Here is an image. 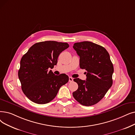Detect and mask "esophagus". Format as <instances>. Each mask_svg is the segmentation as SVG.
Returning a JSON list of instances; mask_svg holds the SVG:
<instances>
[{
	"label": "esophagus",
	"instance_id": "34e87169",
	"mask_svg": "<svg viewBox=\"0 0 135 135\" xmlns=\"http://www.w3.org/2000/svg\"><path fill=\"white\" fill-rule=\"evenodd\" d=\"M73 81V78H72V77H69V82H72Z\"/></svg>",
	"mask_w": 135,
	"mask_h": 135
}]
</instances>
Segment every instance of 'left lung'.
Instances as JSON below:
<instances>
[{"label":"left lung","instance_id":"8db88e82","mask_svg":"<svg viewBox=\"0 0 135 135\" xmlns=\"http://www.w3.org/2000/svg\"><path fill=\"white\" fill-rule=\"evenodd\" d=\"M80 57L79 66L87 72L86 80L74 79L78 85L73 93L74 99L84 106L100 101L113 84V64L103 47L89 41L75 43L73 46Z\"/></svg>","mask_w":135,"mask_h":135}]
</instances>
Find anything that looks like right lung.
<instances>
[{
	"label": "right lung",
	"mask_w": 135,
	"mask_h": 135,
	"mask_svg": "<svg viewBox=\"0 0 135 135\" xmlns=\"http://www.w3.org/2000/svg\"><path fill=\"white\" fill-rule=\"evenodd\" d=\"M68 47L67 43L54 41L37 42L22 57L18 77L23 93L31 101L38 104L50 102L68 81L66 74L56 75L49 71L57 64L60 54Z\"/></svg>",
	"instance_id": "obj_1"
}]
</instances>
